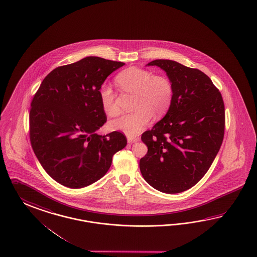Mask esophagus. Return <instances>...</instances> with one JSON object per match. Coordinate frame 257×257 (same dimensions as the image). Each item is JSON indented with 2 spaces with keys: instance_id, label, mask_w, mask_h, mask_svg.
<instances>
[{
  "instance_id": "obj_1",
  "label": "esophagus",
  "mask_w": 257,
  "mask_h": 257,
  "mask_svg": "<svg viewBox=\"0 0 257 257\" xmlns=\"http://www.w3.org/2000/svg\"><path fill=\"white\" fill-rule=\"evenodd\" d=\"M138 141H139V138H138V137H127V143H130V144L136 143V142Z\"/></svg>"
}]
</instances>
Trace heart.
<instances>
[{
	"instance_id": "1",
	"label": "heart",
	"mask_w": 257,
	"mask_h": 257,
	"mask_svg": "<svg viewBox=\"0 0 257 257\" xmlns=\"http://www.w3.org/2000/svg\"><path fill=\"white\" fill-rule=\"evenodd\" d=\"M115 81L123 91L135 94L133 107L135 111L110 121L109 127L112 131L122 132L128 136L138 135L150 123L153 115L163 117L172 104L174 88L166 75H154L149 70L131 67L119 73ZM99 99L106 114H118L115 94L109 87H101Z\"/></svg>"
}]
</instances>
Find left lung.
Instances as JSON below:
<instances>
[{"instance_id":"left-lung-1","label":"left lung","mask_w":257,"mask_h":257,"mask_svg":"<svg viewBox=\"0 0 257 257\" xmlns=\"http://www.w3.org/2000/svg\"><path fill=\"white\" fill-rule=\"evenodd\" d=\"M148 65L166 72L174 95L166 116L142 134L148 153L140 160V170L153 188L181 193L206 174L221 147L223 99L210 77L198 69L169 59H156Z\"/></svg>"}]
</instances>
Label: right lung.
Returning <instances> with one entry per match:
<instances>
[{
	"mask_svg": "<svg viewBox=\"0 0 257 257\" xmlns=\"http://www.w3.org/2000/svg\"><path fill=\"white\" fill-rule=\"evenodd\" d=\"M123 62L98 57L54 69L31 102L29 136L36 156L51 178L69 188L100 180L112 156L126 146L120 132L98 135L107 121L99 90Z\"/></svg>",
	"mask_w": 257,
	"mask_h": 257,
	"instance_id": "1",
	"label": "right lung"
}]
</instances>
